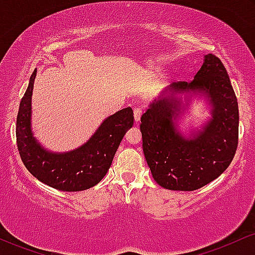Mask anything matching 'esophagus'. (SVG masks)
Returning a JSON list of instances; mask_svg holds the SVG:
<instances>
[{
    "label": "esophagus",
    "mask_w": 255,
    "mask_h": 255,
    "mask_svg": "<svg viewBox=\"0 0 255 255\" xmlns=\"http://www.w3.org/2000/svg\"><path fill=\"white\" fill-rule=\"evenodd\" d=\"M142 113H143V109H140V107H136V109L133 110L134 122H139L140 117H142Z\"/></svg>",
    "instance_id": "34e87169"
}]
</instances>
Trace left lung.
<instances>
[{"label":"left lung","mask_w":255,"mask_h":255,"mask_svg":"<svg viewBox=\"0 0 255 255\" xmlns=\"http://www.w3.org/2000/svg\"><path fill=\"white\" fill-rule=\"evenodd\" d=\"M172 92H204L212 105V119L193 138L182 137L174 119L176 99L154 100L140 117L143 152L154 180L173 191H194L218 178L229 167L239 143V106L221 59L205 56L191 82L179 81Z\"/></svg>","instance_id":"8db88e82"}]
</instances>
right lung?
Listing matches in <instances>:
<instances>
[{
    "instance_id": "obj_1",
    "label": "right lung",
    "mask_w": 255,
    "mask_h": 255,
    "mask_svg": "<svg viewBox=\"0 0 255 255\" xmlns=\"http://www.w3.org/2000/svg\"><path fill=\"white\" fill-rule=\"evenodd\" d=\"M37 70L33 71L27 91L21 99L16 117V145L28 172L47 186L65 192L93 187L106 175L127 131L133 125L131 107L109 117L92 138L79 149L65 154L44 150L32 136L31 97Z\"/></svg>"
}]
</instances>
